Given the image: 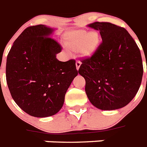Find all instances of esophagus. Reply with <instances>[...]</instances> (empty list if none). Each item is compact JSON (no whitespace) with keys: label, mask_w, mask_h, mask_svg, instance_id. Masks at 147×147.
Listing matches in <instances>:
<instances>
[{"label":"esophagus","mask_w":147,"mask_h":147,"mask_svg":"<svg viewBox=\"0 0 147 147\" xmlns=\"http://www.w3.org/2000/svg\"><path fill=\"white\" fill-rule=\"evenodd\" d=\"M80 65H81L80 61H76V70H77V71H78L79 69H80Z\"/></svg>","instance_id":"34e87169"}]
</instances>
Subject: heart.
Returning a JSON list of instances; mask_svg holds the SVG:
<instances>
[{"label":"heart","instance_id":"1","mask_svg":"<svg viewBox=\"0 0 147 147\" xmlns=\"http://www.w3.org/2000/svg\"><path fill=\"white\" fill-rule=\"evenodd\" d=\"M65 43L71 50H80L82 56L91 57L98 49L100 36L96 31L88 32L85 30H74L65 34Z\"/></svg>","mask_w":147,"mask_h":147}]
</instances>
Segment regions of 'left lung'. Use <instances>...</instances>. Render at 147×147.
<instances>
[{
    "label": "left lung",
    "instance_id": "left-lung-1",
    "mask_svg": "<svg viewBox=\"0 0 147 147\" xmlns=\"http://www.w3.org/2000/svg\"><path fill=\"white\" fill-rule=\"evenodd\" d=\"M88 27L100 31L102 43L94 55L81 61L79 74L95 107L113 110L126 106L139 90L144 73L140 51L124 28L95 22Z\"/></svg>",
    "mask_w": 147,
    "mask_h": 147
}]
</instances>
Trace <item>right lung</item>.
I'll list each match as a JSON object with an SVG mask.
<instances>
[{
  "mask_svg": "<svg viewBox=\"0 0 147 147\" xmlns=\"http://www.w3.org/2000/svg\"><path fill=\"white\" fill-rule=\"evenodd\" d=\"M54 31L44 25L25 29L13 43L7 59L6 78L18 106L34 117H47L61 109L67 88L78 74L74 59L60 61V45Z\"/></svg>",
  "mask_w": 147,
  "mask_h": 147,
  "instance_id": "1",
  "label": "right lung"
}]
</instances>
